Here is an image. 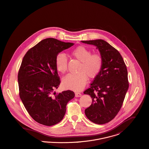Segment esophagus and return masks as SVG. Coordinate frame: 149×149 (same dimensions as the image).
I'll list each match as a JSON object with an SVG mask.
<instances>
[{
  "label": "esophagus",
  "mask_w": 149,
  "mask_h": 149,
  "mask_svg": "<svg viewBox=\"0 0 149 149\" xmlns=\"http://www.w3.org/2000/svg\"><path fill=\"white\" fill-rule=\"evenodd\" d=\"M82 95L80 93H75V97H79Z\"/></svg>",
  "instance_id": "esophagus-1"
}]
</instances>
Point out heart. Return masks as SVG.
<instances>
[{"label": "heart", "instance_id": "heart-1", "mask_svg": "<svg viewBox=\"0 0 149 149\" xmlns=\"http://www.w3.org/2000/svg\"><path fill=\"white\" fill-rule=\"evenodd\" d=\"M71 54L81 62L78 70L79 73L68 75L63 79V85L66 89L80 91L87 82V77L94 78L100 74L103 65V59L100 54H91L89 49L84 46L77 47L72 51ZM55 64L60 72L65 73L67 71V58L63 54H58L55 59Z\"/></svg>", "mask_w": 149, "mask_h": 149}]
</instances>
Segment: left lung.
Listing matches in <instances>:
<instances>
[{
	"label": "left lung",
	"mask_w": 149,
	"mask_h": 149,
	"mask_svg": "<svg viewBox=\"0 0 149 149\" xmlns=\"http://www.w3.org/2000/svg\"><path fill=\"white\" fill-rule=\"evenodd\" d=\"M81 42L97 47L103 59L101 72L84 92L92 98L85 113L91 121L105 124L117 115L128 89L127 67L119 51L107 41L98 39Z\"/></svg>",
	"instance_id": "1"
}]
</instances>
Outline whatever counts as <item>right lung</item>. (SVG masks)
<instances>
[{
  "mask_svg": "<svg viewBox=\"0 0 149 149\" xmlns=\"http://www.w3.org/2000/svg\"><path fill=\"white\" fill-rule=\"evenodd\" d=\"M74 44L48 38L30 48L22 59L18 74L19 97L30 116L40 124L59 123L67 103L75 96L71 90L53 93L60 84L56 57Z\"/></svg>",
  "mask_w": 149,
  "mask_h": 149,
  "instance_id": "right-lung-1",
  "label": "right lung"
}]
</instances>
